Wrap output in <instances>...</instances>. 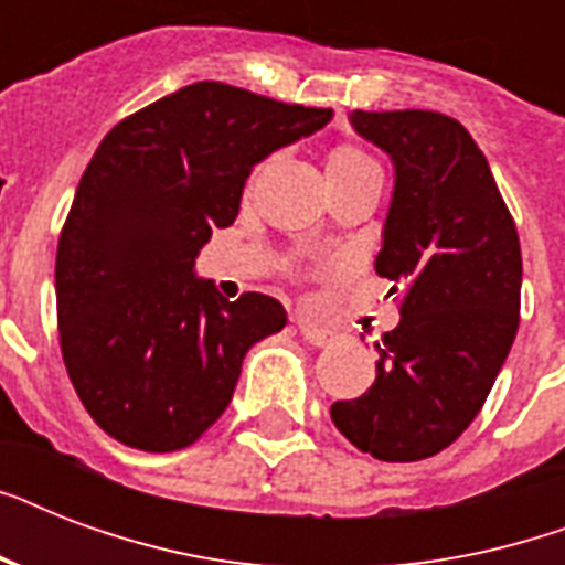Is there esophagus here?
<instances>
[{"label":"esophagus","instance_id":"esophagus-1","mask_svg":"<svg viewBox=\"0 0 565 565\" xmlns=\"http://www.w3.org/2000/svg\"><path fill=\"white\" fill-rule=\"evenodd\" d=\"M296 326H299L301 337H305L310 345H317V349H322V345H328L334 340V331H328V328L317 326V322H310V319L305 317H296Z\"/></svg>","mask_w":565,"mask_h":565}]
</instances>
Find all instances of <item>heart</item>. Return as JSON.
Listing matches in <instances>:
<instances>
[{
  "instance_id": "heart-1",
  "label": "heart",
  "mask_w": 565,
  "mask_h": 565,
  "mask_svg": "<svg viewBox=\"0 0 565 565\" xmlns=\"http://www.w3.org/2000/svg\"><path fill=\"white\" fill-rule=\"evenodd\" d=\"M377 163L372 161L370 154L358 149V146H334L326 158V175L328 181H340V179H349V175H358L363 170H375Z\"/></svg>"
}]
</instances>
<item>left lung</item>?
Listing matches in <instances>:
<instances>
[{"mask_svg":"<svg viewBox=\"0 0 565 565\" xmlns=\"http://www.w3.org/2000/svg\"><path fill=\"white\" fill-rule=\"evenodd\" d=\"M358 135L395 163L375 269L398 326L375 343V384L331 404L352 446L413 463L455 443L487 402L519 328L522 248L490 163L437 110H354Z\"/></svg>","mask_w":565,"mask_h":565,"instance_id":"8db88e82","label":"left lung"}]
</instances>
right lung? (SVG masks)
<instances>
[{
    "mask_svg": "<svg viewBox=\"0 0 565 565\" xmlns=\"http://www.w3.org/2000/svg\"><path fill=\"white\" fill-rule=\"evenodd\" d=\"M328 119L195 82L105 135L57 237L55 299L75 393L122 446H193L228 407L248 349L287 326L264 292L222 299L193 260L237 220L255 163Z\"/></svg>",
    "mask_w": 565,
    "mask_h": 565,
    "instance_id": "obj_1",
    "label": "right lung"
}]
</instances>
